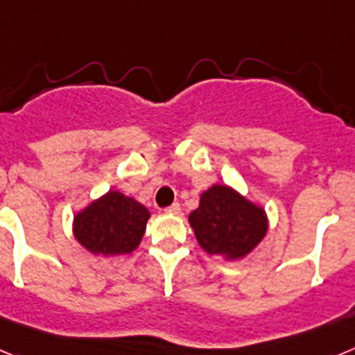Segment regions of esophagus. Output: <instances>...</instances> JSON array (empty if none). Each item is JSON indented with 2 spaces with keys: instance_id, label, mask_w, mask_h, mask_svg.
<instances>
[{
  "instance_id": "34e87169",
  "label": "esophagus",
  "mask_w": 355,
  "mask_h": 355,
  "mask_svg": "<svg viewBox=\"0 0 355 355\" xmlns=\"http://www.w3.org/2000/svg\"><path fill=\"white\" fill-rule=\"evenodd\" d=\"M181 211V206L180 202H174V205H171L168 208H165V213H171V215H175V213Z\"/></svg>"
}]
</instances>
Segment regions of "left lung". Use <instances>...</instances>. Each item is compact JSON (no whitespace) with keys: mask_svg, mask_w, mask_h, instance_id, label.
<instances>
[{"mask_svg":"<svg viewBox=\"0 0 355 355\" xmlns=\"http://www.w3.org/2000/svg\"><path fill=\"white\" fill-rule=\"evenodd\" d=\"M188 220L199 245L213 256L241 258L266 233L265 211L222 184L200 196L199 208L190 213Z\"/></svg>","mask_w":355,"mask_h":355,"instance_id":"1","label":"left lung"}]
</instances>
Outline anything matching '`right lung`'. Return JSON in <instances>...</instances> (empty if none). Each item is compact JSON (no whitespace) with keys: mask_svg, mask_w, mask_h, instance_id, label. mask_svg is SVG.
<instances>
[{"mask_svg":"<svg viewBox=\"0 0 355 355\" xmlns=\"http://www.w3.org/2000/svg\"><path fill=\"white\" fill-rule=\"evenodd\" d=\"M149 220L146 206L121 192H108L74 218V236L94 254H130Z\"/></svg>","mask_w":355,"mask_h":355,"instance_id":"add662e5","label":"right lung"}]
</instances>
